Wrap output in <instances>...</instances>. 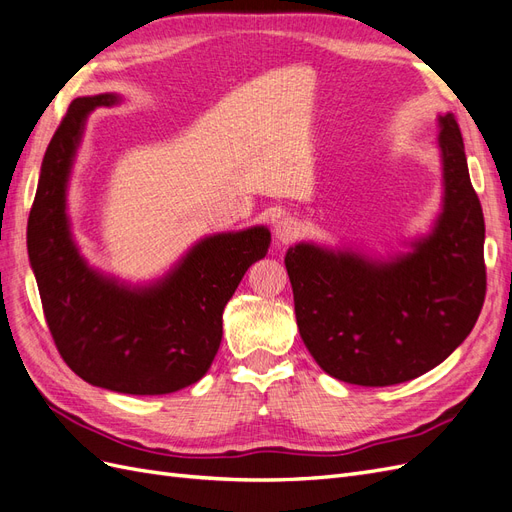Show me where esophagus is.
Here are the masks:
<instances>
[{
  "label": "esophagus",
  "mask_w": 512,
  "mask_h": 512,
  "mask_svg": "<svg viewBox=\"0 0 512 512\" xmlns=\"http://www.w3.org/2000/svg\"><path fill=\"white\" fill-rule=\"evenodd\" d=\"M273 232H275L277 243H282V245L290 243V241H294V239L301 235V222L294 220V218H282L280 222L275 224Z\"/></svg>",
  "instance_id": "1"
}]
</instances>
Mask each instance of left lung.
Segmentation results:
<instances>
[{"mask_svg": "<svg viewBox=\"0 0 512 512\" xmlns=\"http://www.w3.org/2000/svg\"><path fill=\"white\" fill-rule=\"evenodd\" d=\"M442 209L410 252L374 258L301 241L286 252L303 344L329 376L391 386L470 335L485 301V220L453 113L438 115Z\"/></svg>", "mask_w": 512, "mask_h": 512, "instance_id": "8db88e82", "label": "left lung"}]
</instances>
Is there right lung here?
Here are the masks:
<instances>
[{
    "mask_svg": "<svg viewBox=\"0 0 512 512\" xmlns=\"http://www.w3.org/2000/svg\"><path fill=\"white\" fill-rule=\"evenodd\" d=\"M117 94L76 98L46 147L27 222V252L61 359L85 382L126 395H166L207 374L222 314L271 232L252 226L192 245L160 280L132 286L87 265L68 218V181L85 123Z\"/></svg>",
    "mask_w": 512,
    "mask_h": 512,
    "instance_id": "obj_1",
    "label": "right lung"
}]
</instances>
